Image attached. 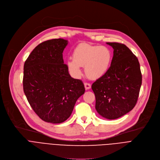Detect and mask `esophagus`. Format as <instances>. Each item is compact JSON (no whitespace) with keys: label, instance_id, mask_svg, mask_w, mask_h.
Returning <instances> with one entry per match:
<instances>
[{"label":"esophagus","instance_id":"esophagus-1","mask_svg":"<svg viewBox=\"0 0 160 160\" xmlns=\"http://www.w3.org/2000/svg\"><path fill=\"white\" fill-rule=\"evenodd\" d=\"M84 87L86 90H89L91 88V84L88 82H84Z\"/></svg>","mask_w":160,"mask_h":160}]
</instances>
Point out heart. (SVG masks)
I'll list each match as a JSON object with an SVG mask.
<instances>
[{
    "mask_svg": "<svg viewBox=\"0 0 160 160\" xmlns=\"http://www.w3.org/2000/svg\"><path fill=\"white\" fill-rule=\"evenodd\" d=\"M112 60V52L104 46L82 43L73 51V59H68L67 67L72 74H81L80 67H84L86 75L91 79L102 77L108 72Z\"/></svg>",
    "mask_w": 160,
    "mask_h": 160,
    "instance_id": "obj_1",
    "label": "heart"
}]
</instances>
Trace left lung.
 Instances as JSON below:
<instances>
[{
    "instance_id": "8db88e82",
    "label": "left lung",
    "mask_w": 160,
    "mask_h": 160,
    "mask_svg": "<svg viewBox=\"0 0 160 160\" xmlns=\"http://www.w3.org/2000/svg\"><path fill=\"white\" fill-rule=\"evenodd\" d=\"M106 43L113 48L111 66L92 84V88L98 113L113 120L126 115L136 105L142 79L138 58L126 45Z\"/></svg>"
}]
</instances>
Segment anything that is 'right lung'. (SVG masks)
<instances>
[{
  "mask_svg": "<svg viewBox=\"0 0 160 160\" xmlns=\"http://www.w3.org/2000/svg\"><path fill=\"white\" fill-rule=\"evenodd\" d=\"M68 41L62 38L36 46L23 66V88L27 99L42 120L52 124L65 121L85 88L72 78L64 64L63 52Z\"/></svg>",
  "mask_w": 160,
  "mask_h": 160,
  "instance_id": "obj_1",
  "label": "right lung"
}]
</instances>
